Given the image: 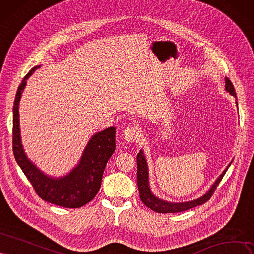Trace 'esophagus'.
<instances>
[{
    "label": "esophagus",
    "instance_id": "34e87169",
    "mask_svg": "<svg viewBox=\"0 0 254 254\" xmlns=\"http://www.w3.org/2000/svg\"><path fill=\"white\" fill-rule=\"evenodd\" d=\"M140 129L139 127L132 126V127H127L125 130H124V139L127 142H134L136 141L137 139L140 137Z\"/></svg>",
    "mask_w": 254,
    "mask_h": 254
}]
</instances>
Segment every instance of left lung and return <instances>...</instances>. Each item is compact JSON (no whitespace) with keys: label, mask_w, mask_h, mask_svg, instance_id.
<instances>
[{"label":"left lung","mask_w":254,"mask_h":254,"mask_svg":"<svg viewBox=\"0 0 254 254\" xmlns=\"http://www.w3.org/2000/svg\"><path fill=\"white\" fill-rule=\"evenodd\" d=\"M225 89L226 91L232 95L234 98H236V93L232 82L229 78H225ZM237 104V101H235ZM232 161L229 163L227 168L224 170V172L220 174L214 184L211 186L210 189L204 193L200 197L189 200V201H182V202H172L167 201L165 199L159 198L158 196L155 195L150 186V178H149V166L148 161H146L145 155L143 150H140V152L137 155V184H138V189H139V195H140L141 201L145 204L146 207L150 208L151 210L157 212V213H177V212H183L186 210L192 209L194 207L200 206V204L204 203L210 199V197L215 191L217 185L222 181L225 173L227 172L228 168L230 167Z\"/></svg>","instance_id":"obj_1"}]
</instances>
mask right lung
<instances>
[{
	"mask_svg": "<svg viewBox=\"0 0 254 254\" xmlns=\"http://www.w3.org/2000/svg\"><path fill=\"white\" fill-rule=\"evenodd\" d=\"M40 67L41 65H37L29 70L22 80L15 95L12 119L14 158L43 200L64 208H80L91 201L100 189L105 166L116 148V127H110L94 134L88 140L77 166L66 175L55 177L41 171L27 157L23 149L19 113L20 100L27 84V79Z\"/></svg>",
	"mask_w": 254,
	"mask_h": 254,
	"instance_id": "right-lung-1",
	"label": "right lung"
}]
</instances>
